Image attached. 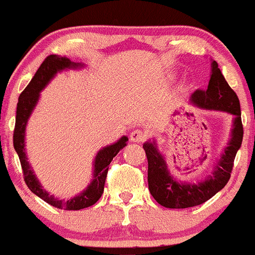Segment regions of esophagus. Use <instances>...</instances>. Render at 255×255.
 Wrapping results in <instances>:
<instances>
[{
    "mask_svg": "<svg viewBox=\"0 0 255 255\" xmlns=\"http://www.w3.org/2000/svg\"><path fill=\"white\" fill-rule=\"evenodd\" d=\"M146 138V133L142 130H133L132 132L130 133V141L136 142V143H139V142L144 141Z\"/></svg>",
    "mask_w": 255,
    "mask_h": 255,
    "instance_id": "esophagus-1",
    "label": "esophagus"
}]
</instances>
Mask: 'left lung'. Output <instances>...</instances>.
<instances>
[{"mask_svg":"<svg viewBox=\"0 0 255 255\" xmlns=\"http://www.w3.org/2000/svg\"><path fill=\"white\" fill-rule=\"evenodd\" d=\"M191 103L203 109L223 111L235 117L231 139L224 150L212 175L198 183L177 181L169 172L165 159L157 148L155 141L146 142L143 149L148 160V188L160 205L172 209L196 207L212 198L225 187L231 176L235 157L242 144L243 125L241 107L236 92L229 86L218 63H212V75L207 90H197L191 96Z\"/></svg>","mask_w":255,"mask_h":255,"instance_id":"8db88e82","label":"left lung"}]
</instances>
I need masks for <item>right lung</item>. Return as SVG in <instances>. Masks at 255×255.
<instances>
[{
    "instance_id": "1",
    "label": "right lung",
    "mask_w": 255,
    "mask_h": 255,
    "mask_svg": "<svg viewBox=\"0 0 255 255\" xmlns=\"http://www.w3.org/2000/svg\"><path fill=\"white\" fill-rule=\"evenodd\" d=\"M80 67H83V64L74 63L67 57L56 56V54L48 56L42 62V64L40 65V68L35 73L34 78L31 79L28 86L19 96L17 116H15V127L14 132H13V146H14L15 152L18 153L21 169H23L24 181H25L29 190L32 193L36 194L37 197H40L41 199H43L46 203L65 210H80L84 209V208L91 207L101 198L103 190H105L109 164L119 153V150L127 146L128 139L127 136H123L116 143L105 147L97 153L94 161V180L87 186L86 190L78 194V196L73 197L72 199H68V201L64 202L58 198H54L47 191L43 190L42 186L40 185L39 180L35 176L32 168L30 166L29 161L26 160L25 155V147L24 146H25V128L26 124H28V119L31 116L37 101H39L40 92L45 89L46 85L50 83L51 79H53V76L58 72H62V70Z\"/></svg>"
}]
</instances>
